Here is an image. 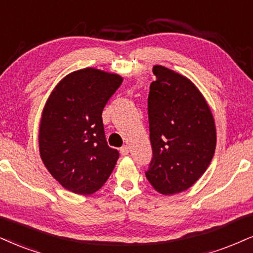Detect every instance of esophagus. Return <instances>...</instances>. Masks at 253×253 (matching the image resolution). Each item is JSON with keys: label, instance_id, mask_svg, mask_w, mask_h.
<instances>
[{"label": "esophagus", "instance_id": "1", "mask_svg": "<svg viewBox=\"0 0 253 253\" xmlns=\"http://www.w3.org/2000/svg\"><path fill=\"white\" fill-rule=\"evenodd\" d=\"M120 152H121L122 156H126L127 154H129V148H127L126 145L122 146V148L120 149Z\"/></svg>", "mask_w": 253, "mask_h": 253}]
</instances>
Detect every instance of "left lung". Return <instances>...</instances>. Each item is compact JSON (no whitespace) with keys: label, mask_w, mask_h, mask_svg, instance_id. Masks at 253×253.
Returning a JSON list of instances; mask_svg holds the SVG:
<instances>
[{"label":"left lung","mask_w":253,"mask_h":253,"mask_svg":"<svg viewBox=\"0 0 253 253\" xmlns=\"http://www.w3.org/2000/svg\"><path fill=\"white\" fill-rule=\"evenodd\" d=\"M148 97L152 158L145 176L156 191L188 190L205 172L216 149V126L207 101L191 81L155 65Z\"/></svg>","instance_id":"1"}]
</instances>
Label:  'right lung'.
<instances>
[{
	"label": "right lung",
	"instance_id": "add662e5",
	"mask_svg": "<svg viewBox=\"0 0 253 253\" xmlns=\"http://www.w3.org/2000/svg\"><path fill=\"white\" fill-rule=\"evenodd\" d=\"M123 79L85 68L65 76L52 90L40 124V154L51 176L79 195L107 182L120 152L108 145L102 112Z\"/></svg>",
	"mask_w": 253,
	"mask_h": 253
}]
</instances>
